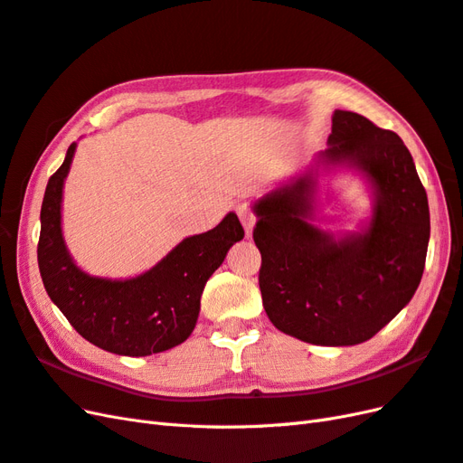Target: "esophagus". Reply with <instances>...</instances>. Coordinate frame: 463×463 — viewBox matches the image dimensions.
<instances>
[{"label": "esophagus", "instance_id": "34e87169", "mask_svg": "<svg viewBox=\"0 0 463 463\" xmlns=\"http://www.w3.org/2000/svg\"><path fill=\"white\" fill-rule=\"evenodd\" d=\"M236 213H239V217H241V222H242V227H244L246 234H248V236L252 234L254 222H256V215H254V211L250 209L246 203H241L239 207H236Z\"/></svg>", "mask_w": 463, "mask_h": 463}]
</instances>
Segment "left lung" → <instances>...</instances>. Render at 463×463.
<instances>
[{"mask_svg": "<svg viewBox=\"0 0 463 463\" xmlns=\"http://www.w3.org/2000/svg\"><path fill=\"white\" fill-rule=\"evenodd\" d=\"M327 166L347 165L374 188L368 229L334 239L314 227L312 173L254 203L260 290L279 332L314 345H356L376 335L413 298L425 269L430 215L413 156L398 134L335 110Z\"/></svg>", "mask_w": 463, "mask_h": 463, "instance_id": "obj_1", "label": "left lung"}]
</instances>
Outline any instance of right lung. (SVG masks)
<instances>
[{
  "mask_svg": "<svg viewBox=\"0 0 463 463\" xmlns=\"http://www.w3.org/2000/svg\"><path fill=\"white\" fill-rule=\"evenodd\" d=\"M75 143L50 176L41 209L38 268L52 302L92 345L126 356L173 349L194 332L203 287L229 248L244 239L234 213L215 229L184 239L173 252L134 279L92 277L75 266L61 236V190Z\"/></svg>",
  "mask_w": 463,
  "mask_h": 463,
  "instance_id": "obj_1",
  "label": "right lung"
}]
</instances>
